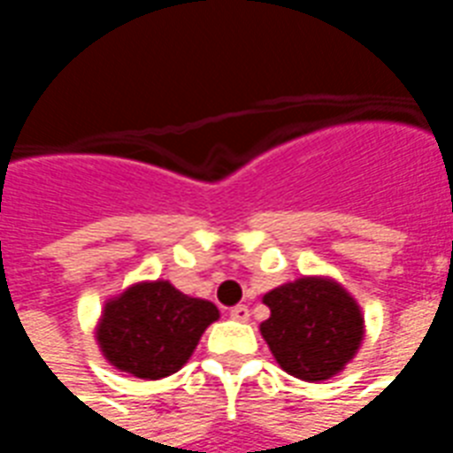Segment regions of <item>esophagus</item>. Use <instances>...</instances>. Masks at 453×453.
I'll list each match as a JSON object with an SVG mask.
<instances>
[{"mask_svg": "<svg viewBox=\"0 0 453 453\" xmlns=\"http://www.w3.org/2000/svg\"><path fill=\"white\" fill-rule=\"evenodd\" d=\"M230 318L237 320V323H247L250 320V308L247 305H235V308H230Z\"/></svg>", "mask_w": 453, "mask_h": 453, "instance_id": "34e87169", "label": "esophagus"}]
</instances>
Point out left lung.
I'll return each instance as SVG.
<instances>
[{"label":"left lung","mask_w":453,"mask_h":453,"mask_svg":"<svg viewBox=\"0 0 453 453\" xmlns=\"http://www.w3.org/2000/svg\"><path fill=\"white\" fill-rule=\"evenodd\" d=\"M262 303L269 318L259 333L276 364L294 379H333L347 369L366 337L361 305L333 276H298L262 296Z\"/></svg>","instance_id":"8db88e82"}]
</instances>
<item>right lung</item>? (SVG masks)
Segmentation results:
<instances>
[{
  "label": "right lung",
  "instance_id": "right-lung-1",
  "mask_svg": "<svg viewBox=\"0 0 453 453\" xmlns=\"http://www.w3.org/2000/svg\"><path fill=\"white\" fill-rule=\"evenodd\" d=\"M220 318L206 298L179 291L167 279L133 281L104 301L94 340L113 369L142 380L177 373L201 334Z\"/></svg>",
  "mask_w": 453,
  "mask_h": 453
}]
</instances>
